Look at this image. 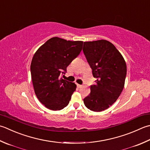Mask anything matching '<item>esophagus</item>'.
Returning <instances> with one entry per match:
<instances>
[{"mask_svg": "<svg viewBox=\"0 0 150 150\" xmlns=\"http://www.w3.org/2000/svg\"><path fill=\"white\" fill-rule=\"evenodd\" d=\"M77 88H81L83 86V85H81V84H77Z\"/></svg>", "mask_w": 150, "mask_h": 150, "instance_id": "34e87169", "label": "esophagus"}]
</instances>
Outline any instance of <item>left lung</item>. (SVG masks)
Here are the masks:
<instances>
[{"label": "left lung", "instance_id": "obj_1", "mask_svg": "<svg viewBox=\"0 0 150 150\" xmlns=\"http://www.w3.org/2000/svg\"><path fill=\"white\" fill-rule=\"evenodd\" d=\"M83 51L96 79L84 103L88 109L101 112L121 94L127 74L126 63L115 46L105 40L84 42Z\"/></svg>", "mask_w": 150, "mask_h": 150}]
</instances>
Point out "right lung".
Listing matches in <instances>:
<instances>
[{"instance_id": "right-lung-1", "label": "right lung", "mask_w": 150, "mask_h": 150, "mask_svg": "<svg viewBox=\"0 0 150 150\" xmlns=\"http://www.w3.org/2000/svg\"><path fill=\"white\" fill-rule=\"evenodd\" d=\"M83 44L54 37L35 52L30 65L32 84L38 99L49 109L60 110L68 105L77 86L60 75L80 54Z\"/></svg>"}]
</instances>
